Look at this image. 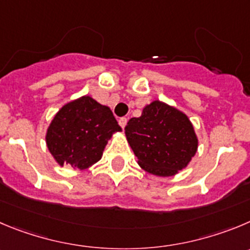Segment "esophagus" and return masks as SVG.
<instances>
[{
  "instance_id": "esophagus-1",
  "label": "esophagus",
  "mask_w": 250,
  "mask_h": 250,
  "mask_svg": "<svg viewBox=\"0 0 250 250\" xmlns=\"http://www.w3.org/2000/svg\"><path fill=\"white\" fill-rule=\"evenodd\" d=\"M118 123H120L121 127L125 128V125H127V118H125V117L120 118V120H118Z\"/></svg>"
}]
</instances>
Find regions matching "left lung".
Wrapping results in <instances>:
<instances>
[{"mask_svg": "<svg viewBox=\"0 0 250 250\" xmlns=\"http://www.w3.org/2000/svg\"><path fill=\"white\" fill-rule=\"evenodd\" d=\"M125 132L142 169L162 178L185 169L199 146L188 116L158 100L144 107L141 117L130 118Z\"/></svg>", "mask_w": 250, "mask_h": 250, "instance_id": "obj_1", "label": "left lung"}]
</instances>
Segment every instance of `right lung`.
<instances>
[{"instance_id":"obj_1","label":"right lung","mask_w":250,"mask_h":250,"mask_svg":"<svg viewBox=\"0 0 250 250\" xmlns=\"http://www.w3.org/2000/svg\"><path fill=\"white\" fill-rule=\"evenodd\" d=\"M121 130L109 107L83 96L59 109L46 129L45 142L60 167L85 170L101 159L107 142Z\"/></svg>"}]
</instances>
